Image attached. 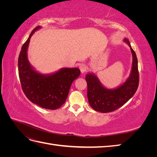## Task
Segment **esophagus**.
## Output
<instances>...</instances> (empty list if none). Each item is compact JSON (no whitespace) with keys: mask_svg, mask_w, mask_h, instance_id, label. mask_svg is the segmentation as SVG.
Instances as JSON below:
<instances>
[{"mask_svg":"<svg viewBox=\"0 0 157 157\" xmlns=\"http://www.w3.org/2000/svg\"><path fill=\"white\" fill-rule=\"evenodd\" d=\"M79 69H80V71H81V73H84L86 71L87 67H86V65H85L84 64H81L79 66Z\"/></svg>","mask_w":157,"mask_h":157,"instance_id":"esophagus-1","label":"esophagus"}]
</instances>
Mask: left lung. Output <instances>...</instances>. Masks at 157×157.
<instances>
[{"label":"left lung","mask_w":157,"mask_h":157,"mask_svg":"<svg viewBox=\"0 0 157 157\" xmlns=\"http://www.w3.org/2000/svg\"><path fill=\"white\" fill-rule=\"evenodd\" d=\"M129 44L133 56L132 69L130 77L122 86L115 90H109L103 87L96 76L89 73L86 76L88 102L94 110L101 113H109L117 110L134 96L139 86L140 76L137 59L135 52Z\"/></svg>","instance_id":"8db88e82"}]
</instances>
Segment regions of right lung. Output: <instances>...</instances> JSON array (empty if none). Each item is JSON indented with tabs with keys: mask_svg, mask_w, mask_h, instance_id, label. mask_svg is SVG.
I'll list each match as a JSON object with an SVG mask.
<instances>
[{
	"mask_svg": "<svg viewBox=\"0 0 157 157\" xmlns=\"http://www.w3.org/2000/svg\"><path fill=\"white\" fill-rule=\"evenodd\" d=\"M33 29L21 47L18 58V73L21 88L26 97L33 103L47 109L59 108L67 99L71 84L80 75L78 68H64L45 76L33 70L28 61L27 51Z\"/></svg>",
	"mask_w": 157,
	"mask_h": 157,
	"instance_id": "right-lung-1",
	"label": "right lung"
}]
</instances>
